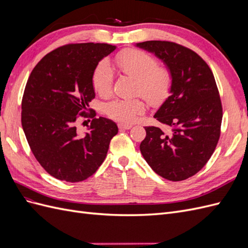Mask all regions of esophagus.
Here are the masks:
<instances>
[{"label":"esophagus","mask_w":248,"mask_h":248,"mask_svg":"<svg viewBox=\"0 0 248 248\" xmlns=\"http://www.w3.org/2000/svg\"><path fill=\"white\" fill-rule=\"evenodd\" d=\"M118 127H119V129H130L131 127H132V125H131V124H123V123H120V124L118 125Z\"/></svg>","instance_id":"esophagus-1"}]
</instances>
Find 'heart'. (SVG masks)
Listing matches in <instances>:
<instances>
[{"instance_id":"1","label":"heart","mask_w":248,"mask_h":248,"mask_svg":"<svg viewBox=\"0 0 248 248\" xmlns=\"http://www.w3.org/2000/svg\"><path fill=\"white\" fill-rule=\"evenodd\" d=\"M115 63L120 71L137 79V92L144 96L149 103L157 106L166 100L171 88L170 72L158 67L155 58L140 49H125L118 54ZM93 86L100 96L111 92L114 71L108 61L96 66L93 73ZM145 111L140 99H116L106 106V112L111 119L123 123H132Z\"/></svg>"}]
</instances>
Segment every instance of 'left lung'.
Returning a JSON list of instances; mask_svg holds the SVG:
<instances>
[{"mask_svg": "<svg viewBox=\"0 0 248 248\" xmlns=\"http://www.w3.org/2000/svg\"><path fill=\"white\" fill-rule=\"evenodd\" d=\"M136 46L158 58L171 76L170 96L154 114L168 130L145 127L140 153L157 175L182 181L204 168L219 140L222 108L215 78L204 60L180 44L152 40Z\"/></svg>", "mask_w": 248, "mask_h": 248, "instance_id": "obj_1", "label": "left lung"}]
</instances>
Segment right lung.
<instances>
[{
  "mask_svg": "<svg viewBox=\"0 0 248 248\" xmlns=\"http://www.w3.org/2000/svg\"><path fill=\"white\" fill-rule=\"evenodd\" d=\"M116 48L107 43L68 44L44 56L31 72L22 96L21 125L35 158L52 177L84 181L106 159L117 124L93 119L84 134L76 124L78 115L88 117L85 111L95 97L96 66Z\"/></svg>",
  "mask_w": 248,
  "mask_h": 248,
  "instance_id": "obj_1",
  "label": "right lung"
}]
</instances>
